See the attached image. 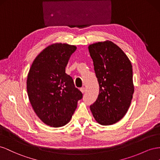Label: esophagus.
Listing matches in <instances>:
<instances>
[{
	"instance_id": "34e87169",
	"label": "esophagus",
	"mask_w": 160,
	"mask_h": 160,
	"mask_svg": "<svg viewBox=\"0 0 160 160\" xmlns=\"http://www.w3.org/2000/svg\"><path fill=\"white\" fill-rule=\"evenodd\" d=\"M86 88H85V87H82L81 88H80V91L82 93H84L85 92H86Z\"/></svg>"
}]
</instances>
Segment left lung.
<instances>
[{
    "label": "left lung",
    "instance_id": "1",
    "mask_svg": "<svg viewBox=\"0 0 160 160\" xmlns=\"http://www.w3.org/2000/svg\"><path fill=\"white\" fill-rule=\"evenodd\" d=\"M90 55L99 84V94L90 108L102 125L114 124L125 115L134 92L129 59L111 41L89 45Z\"/></svg>",
    "mask_w": 160,
    "mask_h": 160
}]
</instances>
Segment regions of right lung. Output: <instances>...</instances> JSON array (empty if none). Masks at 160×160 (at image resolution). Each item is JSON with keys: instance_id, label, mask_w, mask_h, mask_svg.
Returning a JSON list of instances; mask_svg holds the SVG:
<instances>
[{"instance_id": "obj_1", "label": "right lung", "mask_w": 160, "mask_h": 160, "mask_svg": "<svg viewBox=\"0 0 160 160\" xmlns=\"http://www.w3.org/2000/svg\"><path fill=\"white\" fill-rule=\"evenodd\" d=\"M75 45L54 43L45 48L36 57L27 79L30 103L45 124L53 127L69 122L82 93L75 87L66 67Z\"/></svg>"}]
</instances>
